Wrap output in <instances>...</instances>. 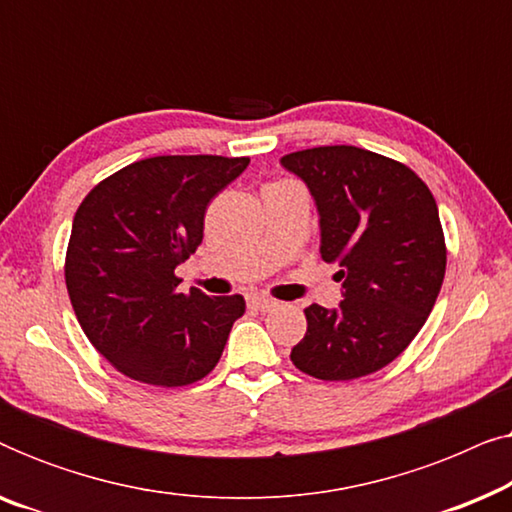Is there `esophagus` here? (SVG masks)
Masks as SVG:
<instances>
[{"instance_id": "1", "label": "esophagus", "mask_w": 512, "mask_h": 512, "mask_svg": "<svg viewBox=\"0 0 512 512\" xmlns=\"http://www.w3.org/2000/svg\"><path fill=\"white\" fill-rule=\"evenodd\" d=\"M249 307H254V310H258V312H270L277 307V300H272L268 296H251Z\"/></svg>"}]
</instances>
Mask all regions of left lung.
Listing matches in <instances>:
<instances>
[{
    "label": "left lung",
    "mask_w": 512,
    "mask_h": 512,
    "mask_svg": "<svg viewBox=\"0 0 512 512\" xmlns=\"http://www.w3.org/2000/svg\"><path fill=\"white\" fill-rule=\"evenodd\" d=\"M319 209L321 258L340 263L338 310L312 303L293 366L326 382L389 366L415 340L443 286L447 249L436 200L408 165L359 146L282 158Z\"/></svg>",
    "instance_id": "obj_1"
}]
</instances>
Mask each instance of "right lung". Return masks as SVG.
<instances>
[{
    "instance_id": "right-lung-1",
    "label": "right lung",
    "mask_w": 512,
    "mask_h": 512,
    "mask_svg": "<svg viewBox=\"0 0 512 512\" xmlns=\"http://www.w3.org/2000/svg\"><path fill=\"white\" fill-rule=\"evenodd\" d=\"M249 158L153 156L102 179L76 209L65 282L93 347L130 380L186 387L214 370L242 296L179 293L207 205Z\"/></svg>"
}]
</instances>
